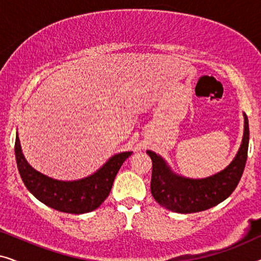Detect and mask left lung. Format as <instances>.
Masks as SVG:
<instances>
[{"label":"left lung","mask_w":261,"mask_h":261,"mask_svg":"<svg viewBox=\"0 0 261 261\" xmlns=\"http://www.w3.org/2000/svg\"><path fill=\"white\" fill-rule=\"evenodd\" d=\"M244 137L240 148L229 165L205 178L180 176L165 159L153 151H146L152 159L151 192L156 202L174 213L203 212L223 202L238 187L247 160L249 128L244 114Z\"/></svg>","instance_id":"8db88e82"}]
</instances>
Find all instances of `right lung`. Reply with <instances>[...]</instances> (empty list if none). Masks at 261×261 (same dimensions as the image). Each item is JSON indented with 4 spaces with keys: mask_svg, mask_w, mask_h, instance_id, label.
<instances>
[{
    "mask_svg": "<svg viewBox=\"0 0 261 261\" xmlns=\"http://www.w3.org/2000/svg\"><path fill=\"white\" fill-rule=\"evenodd\" d=\"M133 152H120L90 176L77 180H59L33 169L24 158L16 133L15 158L23 184L32 195L49 208L69 214H84L98 208L109 196L114 179Z\"/></svg>",
    "mask_w": 261,
    "mask_h": 261,
    "instance_id": "obj_1",
    "label": "right lung"
}]
</instances>
